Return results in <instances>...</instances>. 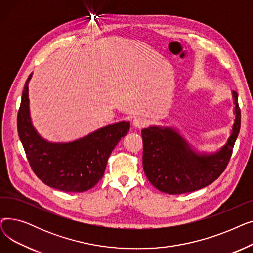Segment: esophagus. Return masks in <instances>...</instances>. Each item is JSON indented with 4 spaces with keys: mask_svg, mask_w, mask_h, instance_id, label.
I'll return each instance as SVG.
<instances>
[{
    "mask_svg": "<svg viewBox=\"0 0 253 253\" xmlns=\"http://www.w3.org/2000/svg\"><path fill=\"white\" fill-rule=\"evenodd\" d=\"M132 124H133V126L135 128H143L145 125H147V120L143 119V118H134L133 119V122H132Z\"/></svg>",
    "mask_w": 253,
    "mask_h": 253,
    "instance_id": "1",
    "label": "esophagus"
}]
</instances>
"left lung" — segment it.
<instances>
[{
    "mask_svg": "<svg viewBox=\"0 0 253 253\" xmlns=\"http://www.w3.org/2000/svg\"><path fill=\"white\" fill-rule=\"evenodd\" d=\"M230 137L215 153L197 152L175 128L153 125L141 130L142 166L156 189L170 195L190 193L213 182L227 167L241 125L237 92Z\"/></svg>",
    "mask_w": 253,
    "mask_h": 253,
    "instance_id": "8db88e82",
    "label": "left lung"
}]
</instances>
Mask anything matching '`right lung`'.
Masks as SVG:
<instances>
[{"label": "right lung", "mask_w": 253, "mask_h": 253, "mask_svg": "<svg viewBox=\"0 0 253 253\" xmlns=\"http://www.w3.org/2000/svg\"><path fill=\"white\" fill-rule=\"evenodd\" d=\"M26 80L17 115V130L29 163L45 184L63 192L90 190L102 178L108 159L117 143L129 131L130 122L121 121L101 127L70 142H51L35 129L30 113Z\"/></svg>", "instance_id": "obj_1"}]
</instances>
